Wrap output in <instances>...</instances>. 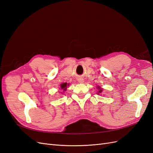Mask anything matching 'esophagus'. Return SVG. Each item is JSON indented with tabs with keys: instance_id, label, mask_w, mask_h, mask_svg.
<instances>
[{
	"instance_id": "1",
	"label": "esophagus",
	"mask_w": 153,
	"mask_h": 153,
	"mask_svg": "<svg viewBox=\"0 0 153 153\" xmlns=\"http://www.w3.org/2000/svg\"><path fill=\"white\" fill-rule=\"evenodd\" d=\"M78 82H80V83H83L84 82V79H83V78H79L78 79Z\"/></svg>"
}]
</instances>
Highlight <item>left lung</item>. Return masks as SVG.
I'll use <instances>...</instances> for the list:
<instances>
[{
	"label": "left lung",
	"mask_w": 153,
	"mask_h": 153,
	"mask_svg": "<svg viewBox=\"0 0 153 153\" xmlns=\"http://www.w3.org/2000/svg\"><path fill=\"white\" fill-rule=\"evenodd\" d=\"M98 89L99 90V91H98V92H98V94L101 93V92H102V91H103V90H102V89H101V88H100V87H98Z\"/></svg>",
	"instance_id": "1"
}]
</instances>
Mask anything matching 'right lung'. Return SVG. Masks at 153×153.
<instances>
[{
  "label": "right lung",
  "instance_id": "1",
  "mask_svg": "<svg viewBox=\"0 0 153 153\" xmlns=\"http://www.w3.org/2000/svg\"><path fill=\"white\" fill-rule=\"evenodd\" d=\"M68 85H69V84H68L67 83H63V84H62L61 85V89H63L64 91H66L67 89V86H68Z\"/></svg>",
  "mask_w": 153,
  "mask_h": 153
}]
</instances>
